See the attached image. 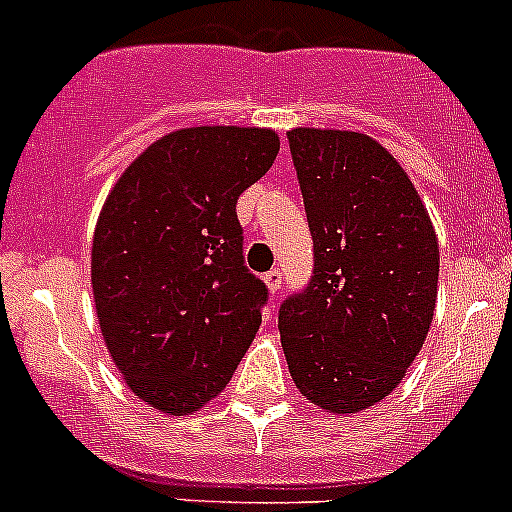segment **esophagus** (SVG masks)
<instances>
[{
    "mask_svg": "<svg viewBox=\"0 0 512 512\" xmlns=\"http://www.w3.org/2000/svg\"><path fill=\"white\" fill-rule=\"evenodd\" d=\"M265 285L270 289L272 294H277L282 289V272L280 270H270L265 275Z\"/></svg>",
    "mask_w": 512,
    "mask_h": 512,
    "instance_id": "esophagus-1",
    "label": "esophagus"
}]
</instances>
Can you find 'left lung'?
I'll use <instances>...</instances> for the list:
<instances>
[{"mask_svg": "<svg viewBox=\"0 0 512 512\" xmlns=\"http://www.w3.org/2000/svg\"><path fill=\"white\" fill-rule=\"evenodd\" d=\"M314 275L280 307L294 386L329 414L391 394L421 352L438 297V237L414 183L379 141L292 128Z\"/></svg>", "mask_w": 512, "mask_h": 512, "instance_id": "8db88e82", "label": "left lung"}]
</instances>
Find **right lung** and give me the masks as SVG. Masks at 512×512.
<instances>
[{
  "mask_svg": "<svg viewBox=\"0 0 512 512\" xmlns=\"http://www.w3.org/2000/svg\"><path fill=\"white\" fill-rule=\"evenodd\" d=\"M277 151L270 128H180L103 203L91 245L103 342L128 389L163 414L213 401L260 329L267 287L245 267L235 205Z\"/></svg>",
  "mask_w": 512,
  "mask_h": 512,
  "instance_id": "add662e5",
  "label": "right lung"
}]
</instances>
